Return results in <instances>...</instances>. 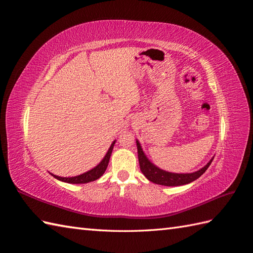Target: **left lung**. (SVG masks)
<instances>
[{"instance_id":"8db88e82","label":"left lung","mask_w":253,"mask_h":253,"mask_svg":"<svg viewBox=\"0 0 253 253\" xmlns=\"http://www.w3.org/2000/svg\"><path fill=\"white\" fill-rule=\"evenodd\" d=\"M136 143H137V151H138V160H139L141 172L150 181L157 183V185H163L168 187L187 185V183L192 182L198 177H201V176L207 171V169H208L213 160L211 159L210 162L203 168V169L194 173H189V174L170 173V172L159 169V168L155 167L152 163H150V160L144 155V153L140 147V143L138 141H136Z\"/></svg>"}]
</instances>
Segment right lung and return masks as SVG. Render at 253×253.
I'll return each instance as SVG.
<instances>
[{
  "label": "right lung",
  "mask_w": 253,
  "mask_h": 253,
  "mask_svg": "<svg viewBox=\"0 0 253 253\" xmlns=\"http://www.w3.org/2000/svg\"><path fill=\"white\" fill-rule=\"evenodd\" d=\"M114 144H115V141L112 143L108 153H106V155L102 159V162L99 164L96 168H94V169H91L90 171H88L86 173L81 174L79 176H75V177H60V176H57V175H53V174H51V175L55 178H57L61 181L68 182V183H86V182H89V181H94V180L98 179L99 177H101L102 174L105 172L106 168H108V165H109V162H110V157H111L112 151H113V148H114Z\"/></svg>",
  "instance_id": "obj_1"
}]
</instances>
